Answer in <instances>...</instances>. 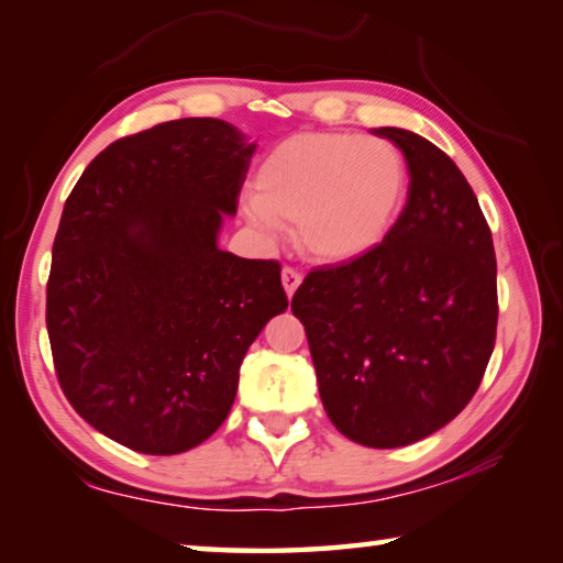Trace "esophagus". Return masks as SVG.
Masks as SVG:
<instances>
[{
  "label": "esophagus",
  "mask_w": 563,
  "mask_h": 563,
  "mask_svg": "<svg viewBox=\"0 0 563 563\" xmlns=\"http://www.w3.org/2000/svg\"><path fill=\"white\" fill-rule=\"evenodd\" d=\"M280 280H283V288H285V295H288V298H292L295 290H298L300 283H302L300 273L292 271V268H285L283 275H280Z\"/></svg>",
  "instance_id": "1"
}]
</instances>
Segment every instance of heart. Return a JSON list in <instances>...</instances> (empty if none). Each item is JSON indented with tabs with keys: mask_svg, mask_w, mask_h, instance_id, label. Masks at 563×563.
<instances>
[{
	"mask_svg": "<svg viewBox=\"0 0 563 563\" xmlns=\"http://www.w3.org/2000/svg\"><path fill=\"white\" fill-rule=\"evenodd\" d=\"M407 196V164L385 139L342 131L292 133L261 161L245 216L295 225L310 261L365 258L393 231Z\"/></svg>",
	"mask_w": 563,
	"mask_h": 563,
	"instance_id": "heart-1",
	"label": "heart"
}]
</instances>
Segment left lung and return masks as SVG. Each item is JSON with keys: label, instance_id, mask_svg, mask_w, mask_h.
<instances>
[{"label": "left lung", "instance_id": "8db88e82", "mask_svg": "<svg viewBox=\"0 0 563 563\" xmlns=\"http://www.w3.org/2000/svg\"><path fill=\"white\" fill-rule=\"evenodd\" d=\"M407 203L365 258L312 271L295 292L322 407L347 440L393 450L462 412L497 338L492 231L454 161L407 129Z\"/></svg>", "mask_w": 563, "mask_h": 563}]
</instances>
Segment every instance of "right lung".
<instances>
[{"label": "right lung", "mask_w": 563, "mask_h": 563, "mask_svg": "<svg viewBox=\"0 0 563 563\" xmlns=\"http://www.w3.org/2000/svg\"><path fill=\"white\" fill-rule=\"evenodd\" d=\"M253 154L228 121H166L113 141L66 198L46 285L56 377L133 452L206 442L247 347L288 308L278 263L218 247Z\"/></svg>", "instance_id": "add662e5"}]
</instances>
